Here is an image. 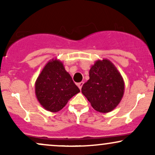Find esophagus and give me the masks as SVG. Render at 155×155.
Segmentation results:
<instances>
[{
    "label": "esophagus",
    "instance_id": "esophagus-1",
    "mask_svg": "<svg viewBox=\"0 0 155 155\" xmlns=\"http://www.w3.org/2000/svg\"><path fill=\"white\" fill-rule=\"evenodd\" d=\"M83 84H84V82H83V81H81V82H79V83H78V84H77V86L79 87V88L80 89V90H81V87H82Z\"/></svg>",
    "mask_w": 155,
    "mask_h": 155
}]
</instances>
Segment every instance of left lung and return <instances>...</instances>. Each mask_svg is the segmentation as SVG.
<instances>
[{
    "mask_svg": "<svg viewBox=\"0 0 155 155\" xmlns=\"http://www.w3.org/2000/svg\"><path fill=\"white\" fill-rule=\"evenodd\" d=\"M90 79L83 84L81 92L92 107L108 113L118 106L123 97L124 82L115 65L109 60L95 61L90 72Z\"/></svg>",
    "mask_w": 155,
    "mask_h": 155,
    "instance_id": "obj_1",
    "label": "left lung"
}]
</instances>
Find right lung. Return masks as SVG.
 <instances>
[{"instance_id": "obj_1", "label": "right lung", "mask_w": 155, "mask_h": 155, "mask_svg": "<svg viewBox=\"0 0 155 155\" xmlns=\"http://www.w3.org/2000/svg\"><path fill=\"white\" fill-rule=\"evenodd\" d=\"M79 89L57 58L46 64L35 83V92L39 104L47 111H60Z\"/></svg>"}]
</instances>
